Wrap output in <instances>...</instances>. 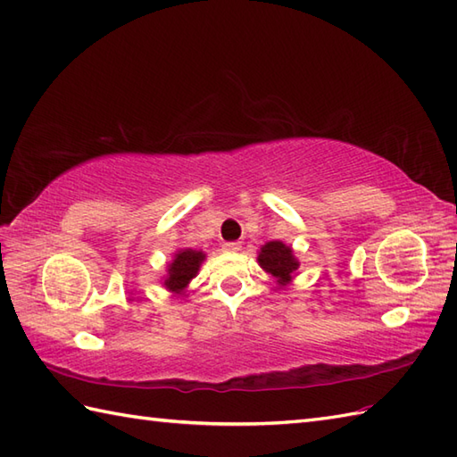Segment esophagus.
Masks as SVG:
<instances>
[{
    "label": "esophagus",
    "mask_w": 457,
    "mask_h": 457,
    "mask_svg": "<svg viewBox=\"0 0 457 457\" xmlns=\"http://www.w3.org/2000/svg\"><path fill=\"white\" fill-rule=\"evenodd\" d=\"M221 249L226 251V253H236V251L241 249V244H237V241H228V244H223Z\"/></svg>",
    "instance_id": "obj_1"
}]
</instances>
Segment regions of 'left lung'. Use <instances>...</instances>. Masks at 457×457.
Instances as JSON below:
<instances>
[{"instance_id": "1", "label": "left lung", "mask_w": 457, "mask_h": 457, "mask_svg": "<svg viewBox=\"0 0 457 457\" xmlns=\"http://www.w3.org/2000/svg\"><path fill=\"white\" fill-rule=\"evenodd\" d=\"M259 267L277 280L278 287H288L293 283L296 270L300 267V261L296 259L295 251L283 241H267L261 245L257 253Z\"/></svg>"}]
</instances>
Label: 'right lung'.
<instances>
[{
  "instance_id": "obj_1",
  "label": "right lung",
  "mask_w": 457,
  "mask_h": 457,
  "mask_svg": "<svg viewBox=\"0 0 457 457\" xmlns=\"http://www.w3.org/2000/svg\"><path fill=\"white\" fill-rule=\"evenodd\" d=\"M204 259L206 253L198 249L184 247L174 251L172 261L167 265V275L162 277V287L174 296H180L188 288L190 280L198 275Z\"/></svg>"
}]
</instances>
